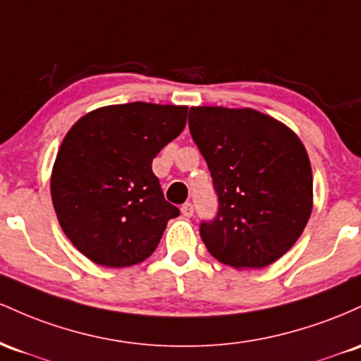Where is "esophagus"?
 Returning <instances> with one entry per match:
<instances>
[{
	"instance_id": "34e87169",
	"label": "esophagus",
	"mask_w": 361,
	"mask_h": 361,
	"mask_svg": "<svg viewBox=\"0 0 361 361\" xmlns=\"http://www.w3.org/2000/svg\"><path fill=\"white\" fill-rule=\"evenodd\" d=\"M180 213L184 214L185 218H191L194 214V206L191 204V202H184V204H182V208H180Z\"/></svg>"
}]
</instances>
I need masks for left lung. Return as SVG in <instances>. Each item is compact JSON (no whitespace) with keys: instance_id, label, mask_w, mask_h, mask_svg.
Returning a JSON list of instances; mask_svg holds the SVG:
<instances>
[{"instance_id":"left-lung-1","label":"left lung","mask_w":361,"mask_h":361,"mask_svg":"<svg viewBox=\"0 0 361 361\" xmlns=\"http://www.w3.org/2000/svg\"><path fill=\"white\" fill-rule=\"evenodd\" d=\"M189 131L218 194L216 218L200 226L206 249L235 269L273 264L298 240L314 204L300 137L249 107H191Z\"/></svg>"}]
</instances>
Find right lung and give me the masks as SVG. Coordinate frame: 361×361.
I'll return each mask as SVG.
<instances>
[{"instance_id":"1","label":"right lung","mask_w":361,"mask_h":361,"mask_svg":"<svg viewBox=\"0 0 361 361\" xmlns=\"http://www.w3.org/2000/svg\"><path fill=\"white\" fill-rule=\"evenodd\" d=\"M185 105H105L61 143L51 196L64 235L92 262L128 268L153 254L179 209L165 201L152 161L185 128Z\"/></svg>"}]
</instances>
